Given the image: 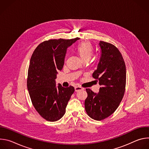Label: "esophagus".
<instances>
[{"instance_id":"esophagus-1","label":"esophagus","mask_w":149,"mask_h":149,"mask_svg":"<svg viewBox=\"0 0 149 149\" xmlns=\"http://www.w3.org/2000/svg\"><path fill=\"white\" fill-rule=\"evenodd\" d=\"M83 88H81V87H75V91H80V90H82Z\"/></svg>"}]
</instances>
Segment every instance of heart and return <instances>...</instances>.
Masks as SVG:
<instances>
[{
    "label": "heart",
    "mask_w": 149,
    "mask_h": 149,
    "mask_svg": "<svg viewBox=\"0 0 149 149\" xmlns=\"http://www.w3.org/2000/svg\"><path fill=\"white\" fill-rule=\"evenodd\" d=\"M75 51L81 59L84 62L85 61H88L93 55V48L90 42L84 41L79 44Z\"/></svg>",
    "instance_id": "obj_1"
}]
</instances>
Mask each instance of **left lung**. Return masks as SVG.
Returning <instances> with one entry per match:
<instances>
[{
	"mask_svg": "<svg viewBox=\"0 0 149 149\" xmlns=\"http://www.w3.org/2000/svg\"><path fill=\"white\" fill-rule=\"evenodd\" d=\"M101 57L93 77L98 81L99 93L87 88L85 109L95 120H102L111 116L118 108L125 88L126 68L124 59L114 45L100 41Z\"/></svg>",
	"mask_w": 149,
	"mask_h": 149,
	"instance_id": "1",
	"label": "left lung"
}]
</instances>
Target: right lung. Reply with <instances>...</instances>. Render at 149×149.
I'll return each instance as SVG.
<instances>
[{"label":"right lung","mask_w":149,"mask_h":149,"mask_svg":"<svg viewBox=\"0 0 149 149\" xmlns=\"http://www.w3.org/2000/svg\"><path fill=\"white\" fill-rule=\"evenodd\" d=\"M50 39L35 49L28 68L27 87L32 103L39 115L47 121H56L65 113L75 89L72 86L56 87L58 71L64 64L67 48L78 40Z\"/></svg>","instance_id":"add662e5"}]
</instances>
